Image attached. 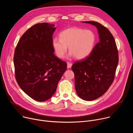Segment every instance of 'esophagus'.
<instances>
[{"label": "esophagus", "instance_id": "1", "mask_svg": "<svg viewBox=\"0 0 133 133\" xmlns=\"http://www.w3.org/2000/svg\"><path fill=\"white\" fill-rule=\"evenodd\" d=\"M67 68L69 69V68H70L71 67V66H72V64L71 63L67 62Z\"/></svg>", "mask_w": 133, "mask_h": 133}]
</instances>
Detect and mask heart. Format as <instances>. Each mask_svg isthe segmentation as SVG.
<instances>
[{"mask_svg": "<svg viewBox=\"0 0 133 133\" xmlns=\"http://www.w3.org/2000/svg\"><path fill=\"white\" fill-rule=\"evenodd\" d=\"M59 38H54L52 46L56 56L62 58L68 47L69 56L81 60L89 56L94 50L96 37L90 30L73 27L67 29L59 34Z\"/></svg>", "mask_w": 133, "mask_h": 133, "instance_id": "1", "label": "heart"}]
</instances>
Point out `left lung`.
I'll return each instance as SVG.
<instances>
[{"instance_id":"obj_1","label":"left lung","mask_w":133,"mask_h":133,"mask_svg":"<svg viewBox=\"0 0 133 133\" xmlns=\"http://www.w3.org/2000/svg\"><path fill=\"white\" fill-rule=\"evenodd\" d=\"M82 22L97 28L100 41L89 56L76 62L71 69L75 74L77 95L84 100L92 101L103 95L112 84L118 54L114 37L107 28L95 21Z\"/></svg>"}]
</instances>
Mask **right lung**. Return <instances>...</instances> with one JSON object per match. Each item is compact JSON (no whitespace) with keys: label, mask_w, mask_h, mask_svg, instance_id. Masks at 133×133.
<instances>
[{"label":"right lung","mask_w":133,"mask_h":133,"mask_svg":"<svg viewBox=\"0 0 133 133\" xmlns=\"http://www.w3.org/2000/svg\"><path fill=\"white\" fill-rule=\"evenodd\" d=\"M54 24L37 23L21 37L14 62L17 82L30 97L37 101L50 99L67 69V64L54 54Z\"/></svg>","instance_id":"add662e5"}]
</instances>
